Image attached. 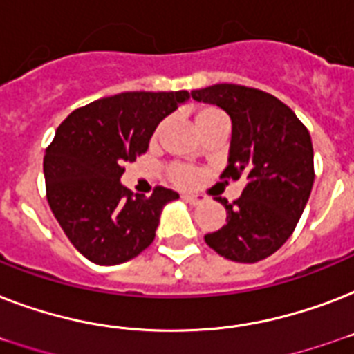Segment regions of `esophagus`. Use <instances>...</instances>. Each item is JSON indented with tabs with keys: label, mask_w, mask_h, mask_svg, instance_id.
Segmentation results:
<instances>
[{
	"label": "esophagus",
	"mask_w": 354,
	"mask_h": 354,
	"mask_svg": "<svg viewBox=\"0 0 354 354\" xmlns=\"http://www.w3.org/2000/svg\"><path fill=\"white\" fill-rule=\"evenodd\" d=\"M183 200H185V202H189V204H193V205H198V204H202V202H204V196H202V194H183L182 196Z\"/></svg>",
	"instance_id": "obj_1"
}]
</instances>
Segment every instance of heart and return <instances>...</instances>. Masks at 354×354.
Masks as SVG:
<instances>
[{
	"label": "heart",
	"instance_id": "heart-1",
	"mask_svg": "<svg viewBox=\"0 0 354 354\" xmlns=\"http://www.w3.org/2000/svg\"><path fill=\"white\" fill-rule=\"evenodd\" d=\"M221 118H226V115L215 106H200L198 110H196V113H194V121H196L198 130H202V128L207 127V124H211V122ZM169 176H171L172 182L178 183V185H191V183H194V180H196V172H194L191 167L172 165L171 169H169Z\"/></svg>",
	"mask_w": 354,
	"mask_h": 354
}]
</instances>
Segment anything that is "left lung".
I'll return each instance as SVG.
<instances>
[{"mask_svg": "<svg viewBox=\"0 0 354 354\" xmlns=\"http://www.w3.org/2000/svg\"><path fill=\"white\" fill-rule=\"evenodd\" d=\"M194 101L221 106L232 118L227 167L221 178L246 185L226 207V224L204 236L235 263H257L277 252L296 230L314 183L310 133L297 115L266 91L215 84L191 91Z\"/></svg>", "mask_w": 354, "mask_h": 354, "instance_id": "left-lung-1", "label": "left lung"}]
</instances>
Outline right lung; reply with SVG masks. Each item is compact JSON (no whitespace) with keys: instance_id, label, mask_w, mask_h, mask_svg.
<instances>
[{"instance_id":"add662e5","label":"right lung","mask_w":354,"mask_h":354,"mask_svg":"<svg viewBox=\"0 0 354 354\" xmlns=\"http://www.w3.org/2000/svg\"><path fill=\"white\" fill-rule=\"evenodd\" d=\"M189 91H124L75 110L44 156L47 202L64 233L91 263L112 266L152 244L161 209L180 194L158 187L132 196L124 163L147 152L156 127Z\"/></svg>"}]
</instances>
